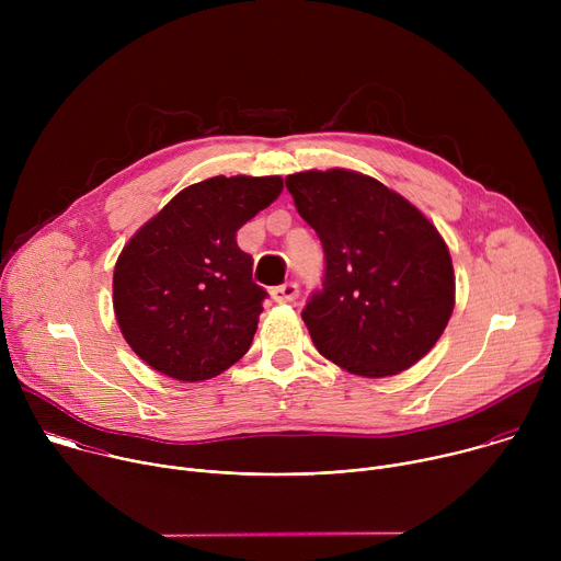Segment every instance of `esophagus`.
<instances>
[{"label": "esophagus", "mask_w": 561, "mask_h": 561, "mask_svg": "<svg viewBox=\"0 0 561 561\" xmlns=\"http://www.w3.org/2000/svg\"><path fill=\"white\" fill-rule=\"evenodd\" d=\"M297 284L295 282H286V284H282V286H277V288H273L271 290V295H273V299L277 301V304H290V301H295L297 299Z\"/></svg>", "instance_id": "34e87169"}]
</instances>
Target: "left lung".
<instances>
[{
	"label": "left lung",
	"mask_w": 561,
	"mask_h": 561,
	"mask_svg": "<svg viewBox=\"0 0 561 561\" xmlns=\"http://www.w3.org/2000/svg\"><path fill=\"white\" fill-rule=\"evenodd\" d=\"M286 188L327 255L324 290L301 310L314 348L362 377L417 364L455 308L453 260L435 224L357 171H304Z\"/></svg>",
	"instance_id": "8db88e82"
}]
</instances>
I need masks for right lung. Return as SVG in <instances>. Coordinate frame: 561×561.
Returning <instances> with one entry per match:
<instances>
[{"label": "right lung", "instance_id": "right-lung-1", "mask_svg": "<svg viewBox=\"0 0 561 561\" xmlns=\"http://www.w3.org/2000/svg\"><path fill=\"white\" fill-rule=\"evenodd\" d=\"M282 188L279 175H217L180 191L128 239L113 273V308L141 362L204 381L247 355L266 290L253 282L237 230Z\"/></svg>", "mask_w": 561, "mask_h": 561}]
</instances>
